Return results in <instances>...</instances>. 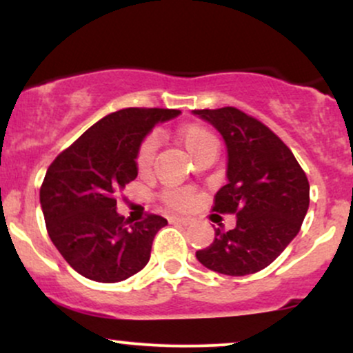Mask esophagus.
Returning <instances> with one entry per match:
<instances>
[{"mask_svg": "<svg viewBox=\"0 0 353 353\" xmlns=\"http://www.w3.org/2000/svg\"><path fill=\"white\" fill-rule=\"evenodd\" d=\"M169 221L172 222V224H182V225H188L190 222L189 217H182V216H172Z\"/></svg>", "mask_w": 353, "mask_h": 353, "instance_id": "1", "label": "esophagus"}]
</instances>
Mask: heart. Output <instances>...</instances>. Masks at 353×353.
<instances>
[{
    "instance_id": "heart-1",
    "label": "heart",
    "mask_w": 353,
    "mask_h": 353,
    "mask_svg": "<svg viewBox=\"0 0 353 353\" xmlns=\"http://www.w3.org/2000/svg\"><path fill=\"white\" fill-rule=\"evenodd\" d=\"M179 141L184 149L190 156H196L205 149H217V141L205 128L199 124H189L179 131ZM154 151H156V141L148 137L141 145L139 154H137V168L145 169L152 163ZM165 202L174 205V208H188L192 202V196L188 190H171L165 194Z\"/></svg>"
}]
</instances>
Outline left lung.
<instances>
[{
    "label": "left lung",
    "mask_w": 353,
    "mask_h": 353,
    "mask_svg": "<svg viewBox=\"0 0 353 353\" xmlns=\"http://www.w3.org/2000/svg\"><path fill=\"white\" fill-rule=\"evenodd\" d=\"M194 116L217 129L228 148V184L214 210L236 214V228H216L196 257L224 275H247L272 264L297 236L309 210L310 185L295 156L267 125L236 108L199 109Z\"/></svg>",
    "instance_id": "1"
}]
</instances>
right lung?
Masks as SVG:
<instances>
[{
	"instance_id": "right-lung-1",
	"label": "right lung",
	"mask_w": 353,
	"mask_h": 353,
	"mask_svg": "<svg viewBox=\"0 0 353 353\" xmlns=\"http://www.w3.org/2000/svg\"><path fill=\"white\" fill-rule=\"evenodd\" d=\"M181 114L177 109L128 108L88 129L52 161L39 202L52 244L76 272L114 283L144 269L157 230L168 221L148 216L128 225L116 194L137 177V154L154 125Z\"/></svg>"
}]
</instances>
